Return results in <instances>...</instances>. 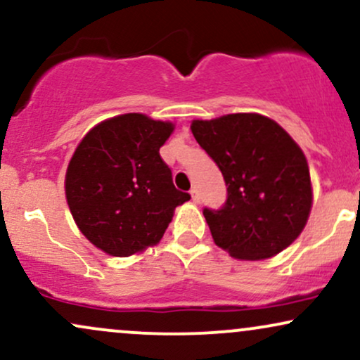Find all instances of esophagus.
I'll return each mask as SVG.
<instances>
[{
  "label": "esophagus",
  "instance_id": "34e87169",
  "mask_svg": "<svg viewBox=\"0 0 360 360\" xmlns=\"http://www.w3.org/2000/svg\"><path fill=\"white\" fill-rule=\"evenodd\" d=\"M189 194H191L194 203H200V194H198V189L196 188H193L191 191H189Z\"/></svg>",
  "mask_w": 360,
  "mask_h": 360
}]
</instances>
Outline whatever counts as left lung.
<instances>
[{
  "instance_id": "left-lung-1",
  "label": "left lung",
  "mask_w": 360,
  "mask_h": 360,
  "mask_svg": "<svg viewBox=\"0 0 360 360\" xmlns=\"http://www.w3.org/2000/svg\"><path fill=\"white\" fill-rule=\"evenodd\" d=\"M191 131L220 167L226 201L203 214L235 259L279 254L303 232L313 203L307 157L283 127L257 113L193 120Z\"/></svg>"
}]
</instances>
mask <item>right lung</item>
Segmentation results:
<instances>
[{
  "label": "right lung",
  "instance_id": "add662e5",
  "mask_svg": "<svg viewBox=\"0 0 360 360\" xmlns=\"http://www.w3.org/2000/svg\"><path fill=\"white\" fill-rule=\"evenodd\" d=\"M171 122L127 113L91 128L65 172V198L77 229L106 254L128 257L155 245L189 194L172 183L159 148Z\"/></svg>",
  "mask_w": 360,
  "mask_h": 360
}]
</instances>
